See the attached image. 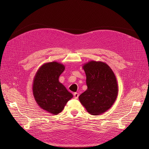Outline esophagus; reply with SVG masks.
Instances as JSON below:
<instances>
[{"label":"esophagus","mask_w":149,"mask_h":149,"mask_svg":"<svg viewBox=\"0 0 149 149\" xmlns=\"http://www.w3.org/2000/svg\"><path fill=\"white\" fill-rule=\"evenodd\" d=\"M79 93H77V92H75L74 93V97L75 98H79Z\"/></svg>","instance_id":"1"}]
</instances>
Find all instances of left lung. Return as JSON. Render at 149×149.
Segmentation results:
<instances>
[{"label":"left lung","mask_w":149,"mask_h":149,"mask_svg":"<svg viewBox=\"0 0 149 149\" xmlns=\"http://www.w3.org/2000/svg\"><path fill=\"white\" fill-rule=\"evenodd\" d=\"M83 69L86 75L88 89L79 96V100L90 114H102L112 106L118 95L115 75L103 61L91 60L84 63Z\"/></svg>","instance_id":"8db88e82"}]
</instances>
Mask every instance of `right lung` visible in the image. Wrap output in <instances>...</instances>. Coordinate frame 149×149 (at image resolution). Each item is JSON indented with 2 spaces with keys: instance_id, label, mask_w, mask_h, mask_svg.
Wrapping results in <instances>:
<instances>
[{
  "instance_id": "obj_1",
  "label": "right lung",
  "mask_w": 149,
  "mask_h": 149,
  "mask_svg": "<svg viewBox=\"0 0 149 149\" xmlns=\"http://www.w3.org/2000/svg\"><path fill=\"white\" fill-rule=\"evenodd\" d=\"M65 69V66L57 61L46 63L37 70L33 80V93L36 103L53 115L61 112L73 97L58 80Z\"/></svg>"
}]
</instances>
